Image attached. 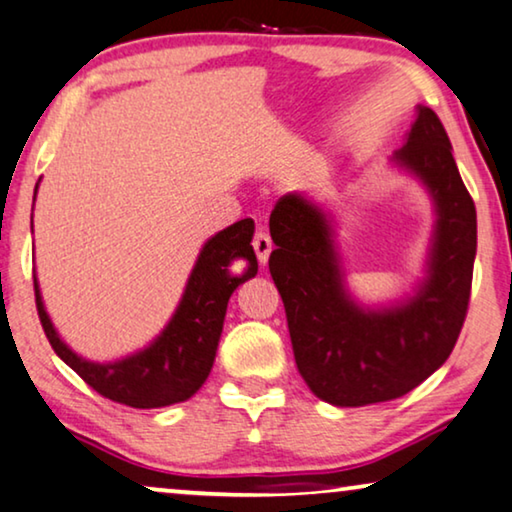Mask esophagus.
<instances>
[{
    "label": "esophagus",
    "mask_w": 512,
    "mask_h": 512,
    "mask_svg": "<svg viewBox=\"0 0 512 512\" xmlns=\"http://www.w3.org/2000/svg\"><path fill=\"white\" fill-rule=\"evenodd\" d=\"M253 248H255V253H257L259 264L264 266L266 262H269V255H271V248H273V243H271V239H269V234L262 232V229H259V232H255Z\"/></svg>",
    "instance_id": "obj_1"
}]
</instances>
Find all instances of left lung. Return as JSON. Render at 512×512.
Segmentation results:
<instances>
[{
	"instance_id": "left-lung-1",
	"label": "left lung",
	"mask_w": 512,
	"mask_h": 512,
	"mask_svg": "<svg viewBox=\"0 0 512 512\" xmlns=\"http://www.w3.org/2000/svg\"><path fill=\"white\" fill-rule=\"evenodd\" d=\"M434 201V234L422 283L390 306H362L345 285L334 220L304 194L271 211L269 271L285 304L294 362L315 397L341 408L399 399L455 348L469 311L478 222L438 115L417 106L392 155Z\"/></svg>"
}]
</instances>
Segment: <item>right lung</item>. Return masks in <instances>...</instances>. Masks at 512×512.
Here are the masks:
<instances>
[{
  "label": "right lung",
  "instance_id": "add662e5",
  "mask_svg": "<svg viewBox=\"0 0 512 512\" xmlns=\"http://www.w3.org/2000/svg\"><path fill=\"white\" fill-rule=\"evenodd\" d=\"M39 187V183H37ZM255 222L246 218L211 236L199 250L185 292L167 327L146 348L115 362H90L62 341L43 306L39 280L34 278L37 311L50 345L92 390L132 408H162L192 397L213 369L222 325L232 292L255 278L257 257L250 246ZM234 258L249 266L241 277L228 273Z\"/></svg>",
  "mask_w": 512,
  "mask_h": 512
}]
</instances>
